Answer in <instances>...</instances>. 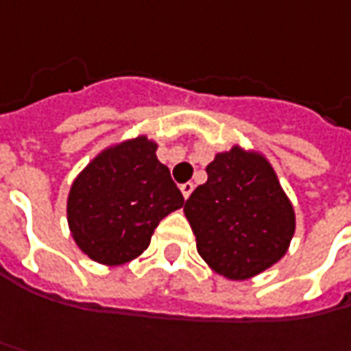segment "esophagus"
I'll list each match as a JSON object with an SVG mask.
<instances>
[{"mask_svg": "<svg viewBox=\"0 0 351 351\" xmlns=\"http://www.w3.org/2000/svg\"><path fill=\"white\" fill-rule=\"evenodd\" d=\"M192 190H194V184H192V182H184V184H180V192H182V196H184L186 199L190 198Z\"/></svg>", "mask_w": 351, "mask_h": 351, "instance_id": "esophagus-1", "label": "esophagus"}]
</instances>
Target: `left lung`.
Returning a JSON list of instances; mask_svg holds the SVG:
<instances>
[{"instance_id":"1","label":"left lung","mask_w":351,"mask_h":351,"mask_svg":"<svg viewBox=\"0 0 351 351\" xmlns=\"http://www.w3.org/2000/svg\"><path fill=\"white\" fill-rule=\"evenodd\" d=\"M208 180L184 204L198 254L213 272L248 280L284 256L295 212L276 171L258 152L233 145L206 167Z\"/></svg>"}]
</instances>
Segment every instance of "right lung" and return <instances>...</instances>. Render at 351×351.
I'll return each instance as SVG.
<instances>
[{"label":"right lung","mask_w":351,"mask_h":351,"mask_svg":"<svg viewBox=\"0 0 351 351\" xmlns=\"http://www.w3.org/2000/svg\"><path fill=\"white\" fill-rule=\"evenodd\" d=\"M147 136L106 147L87 165L67 196L71 237L99 264L118 266L149 247L153 231L184 206L171 171Z\"/></svg>","instance_id":"1"}]
</instances>
